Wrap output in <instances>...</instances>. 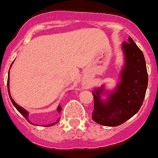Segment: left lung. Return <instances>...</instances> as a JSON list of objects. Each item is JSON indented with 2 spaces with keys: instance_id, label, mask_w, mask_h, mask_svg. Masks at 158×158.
I'll list each match as a JSON object with an SVG mask.
<instances>
[{
  "instance_id": "left-lung-1",
  "label": "left lung",
  "mask_w": 158,
  "mask_h": 158,
  "mask_svg": "<svg viewBox=\"0 0 158 158\" xmlns=\"http://www.w3.org/2000/svg\"><path fill=\"white\" fill-rule=\"evenodd\" d=\"M122 50L124 54V66L116 89L108 92L106 100L100 97L107 94L104 85L92 91V120L104 126H118L134 116L142 105L148 86L144 54L131 37L128 42L122 43Z\"/></svg>"
}]
</instances>
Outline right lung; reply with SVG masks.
Instances as JSON below:
<instances>
[{"label": "right lung", "instance_id": "obj_1", "mask_svg": "<svg viewBox=\"0 0 158 158\" xmlns=\"http://www.w3.org/2000/svg\"><path fill=\"white\" fill-rule=\"evenodd\" d=\"M9 79H8V81H7V87H8V91H9V98H10V99H11L12 103H13V104H14V107H15V108H17V110H18V111L20 112V113L22 114V115L24 116V117L26 118V119L28 120V121H29V119H28V118H29V112H28L27 111H26V110L24 109L23 108H22L21 106L18 105V104H16L15 101H14V99H13V98L11 97V95H10V93H9ZM57 110H58V112H61V110H62V108H61L60 105H59V107H58ZM59 119L58 120H57V121L55 122V123H54V124H48V125H46V126H47V127H48V126H52V125H54V124H57V123H58V122H59ZM29 122H30V121H29ZM31 124H32V123H31Z\"/></svg>", "mask_w": 158, "mask_h": 158}]
</instances>
